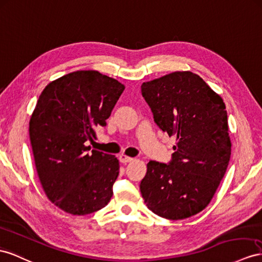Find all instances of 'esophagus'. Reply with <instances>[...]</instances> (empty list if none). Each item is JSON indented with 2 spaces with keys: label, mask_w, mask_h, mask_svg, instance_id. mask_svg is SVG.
<instances>
[{
  "label": "esophagus",
  "mask_w": 262,
  "mask_h": 262,
  "mask_svg": "<svg viewBox=\"0 0 262 262\" xmlns=\"http://www.w3.org/2000/svg\"><path fill=\"white\" fill-rule=\"evenodd\" d=\"M134 160V158H132V157H128V156H126V155H120L119 156V162L120 163H123V164H127V163H130V162H133Z\"/></svg>",
  "instance_id": "obj_1"
}]
</instances>
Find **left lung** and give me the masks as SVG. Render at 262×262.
<instances>
[{
	"mask_svg": "<svg viewBox=\"0 0 262 262\" xmlns=\"http://www.w3.org/2000/svg\"><path fill=\"white\" fill-rule=\"evenodd\" d=\"M142 95L159 128L176 137V146L168 164H147L140 192L148 209L160 217H191L210 203L229 164L226 105L191 72L143 83Z\"/></svg>",
	"mask_w": 262,
	"mask_h": 262,
	"instance_id": "8db88e82",
	"label": "left lung"
}]
</instances>
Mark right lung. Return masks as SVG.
Here are the masks:
<instances>
[{
    "label": "right lung",
    "mask_w": 262,
    "mask_h": 262,
    "mask_svg": "<svg viewBox=\"0 0 262 262\" xmlns=\"http://www.w3.org/2000/svg\"><path fill=\"white\" fill-rule=\"evenodd\" d=\"M124 90L97 71H77L53 80L39 95L30 119L33 155L46 196L66 212L84 216L110 203L118 159L86 145L106 126Z\"/></svg>",
    "instance_id": "right-lung-1"
}]
</instances>
